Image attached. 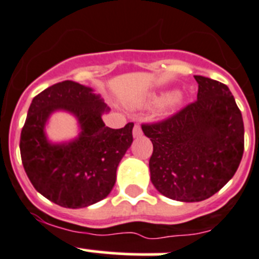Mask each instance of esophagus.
Returning a JSON list of instances; mask_svg holds the SVG:
<instances>
[{
    "label": "esophagus",
    "mask_w": 259,
    "mask_h": 259,
    "mask_svg": "<svg viewBox=\"0 0 259 259\" xmlns=\"http://www.w3.org/2000/svg\"><path fill=\"white\" fill-rule=\"evenodd\" d=\"M142 134H143V132H142L141 125L135 124L134 129H133V135H134L135 138H138V137H142Z\"/></svg>",
    "instance_id": "esophagus-1"
}]
</instances>
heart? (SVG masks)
<instances>
[{
	"label": "heart",
	"mask_w": 259,
	"mask_h": 259,
	"mask_svg": "<svg viewBox=\"0 0 259 259\" xmlns=\"http://www.w3.org/2000/svg\"><path fill=\"white\" fill-rule=\"evenodd\" d=\"M179 102H180V96H178V94H174V96H171L170 98H168V103H170L171 106L178 105Z\"/></svg>",
	"instance_id": "b5f03b06"
}]
</instances>
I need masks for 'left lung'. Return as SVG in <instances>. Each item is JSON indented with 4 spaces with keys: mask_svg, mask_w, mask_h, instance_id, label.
Returning <instances> with one entry per match:
<instances>
[{
    "mask_svg": "<svg viewBox=\"0 0 259 259\" xmlns=\"http://www.w3.org/2000/svg\"><path fill=\"white\" fill-rule=\"evenodd\" d=\"M197 101L161 121L142 124L151 138V181L165 197L200 202L219 192L240 165L241 112L228 85L194 75Z\"/></svg>",
    "mask_w": 259,
    "mask_h": 259,
    "instance_id": "8db88e82",
    "label": "left lung"
}]
</instances>
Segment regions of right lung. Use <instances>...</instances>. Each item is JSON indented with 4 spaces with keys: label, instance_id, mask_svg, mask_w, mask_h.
Segmentation results:
<instances>
[{
    "label": "right lung",
    "instance_id": "1",
    "mask_svg": "<svg viewBox=\"0 0 259 259\" xmlns=\"http://www.w3.org/2000/svg\"><path fill=\"white\" fill-rule=\"evenodd\" d=\"M56 109L74 113L82 133L67 145H51L44 124ZM107 106L91 88L71 80L48 87L31 101L20 135L29 180L43 197L66 208H83L107 197L117 166L133 143V122L111 129L102 121Z\"/></svg>",
    "mask_w": 259,
    "mask_h": 259
}]
</instances>
